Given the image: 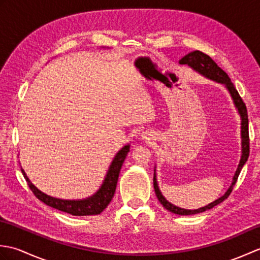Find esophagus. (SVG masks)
<instances>
[{
    "instance_id": "1",
    "label": "esophagus",
    "mask_w": 260,
    "mask_h": 260,
    "mask_svg": "<svg viewBox=\"0 0 260 260\" xmlns=\"http://www.w3.org/2000/svg\"><path fill=\"white\" fill-rule=\"evenodd\" d=\"M142 139L143 140H146V141H150V140H152V134L151 133H148V132H143L142 133Z\"/></svg>"
}]
</instances>
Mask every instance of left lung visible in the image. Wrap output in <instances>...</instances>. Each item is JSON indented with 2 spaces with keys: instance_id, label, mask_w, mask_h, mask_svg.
<instances>
[{
  "instance_id": "8db88e82",
  "label": "left lung",
  "mask_w": 260,
  "mask_h": 260,
  "mask_svg": "<svg viewBox=\"0 0 260 260\" xmlns=\"http://www.w3.org/2000/svg\"><path fill=\"white\" fill-rule=\"evenodd\" d=\"M180 64H186L189 66L191 69H193L197 73L202 75L206 78L213 80L218 84H221L225 87V89L228 90L230 93L231 99H233L235 107L238 112L241 123H240V136H241V156H240V161L238 164V168H237L236 172L234 174L233 181H231V184L228 187V190L224 192V194L218 198L217 200H214L213 202L207 204L202 208L194 209V210H189V209H183L180 207L174 206L173 203L169 202L165 197L162 194L161 190H159L158 184H157V179H156V168L154 169V178H153V184H154V190H155V194L158 199V201L161 202L162 206L169 210L170 212L179 214V215H190V214H197V213H201L207 211L209 209H212L213 207L217 206V204L221 203L224 199H227L230 194V192L233 191V187L236 184V181L238 179L240 171L244 167L245 163L247 162L248 156H249V134H248V115H247V108L245 103L242 102L241 97L239 96L238 91H237L236 87L234 86L233 82H231L229 76L224 73V71L219 67V66L215 63L213 60L210 58L208 54L203 53L199 50L192 51L190 53L185 54V56L182 58L180 61Z\"/></svg>"
}]
</instances>
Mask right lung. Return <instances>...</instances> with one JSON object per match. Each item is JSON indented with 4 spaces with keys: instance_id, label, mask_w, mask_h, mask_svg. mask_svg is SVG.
<instances>
[{
    "instance_id": "obj_1",
    "label": "right lung",
    "mask_w": 260,
    "mask_h": 260,
    "mask_svg": "<svg viewBox=\"0 0 260 260\" xmlns=\"http://www.w3.org/2000/svg\"><path fill=\"white\" fill-rule=\"evenodd\" d=\"M129 144H126L114 156L101 187L92 196L85 199H78V200H66V199H59L47 194L32 183L23 169L21 168V171L27 182V185L30 186L35 196L39 200L46 203L47 206L73 215H95L102 213L107 208L109 202L112 201L116 185H117L121 165H123L127 154L129 152Z\"/></svg>"
}]
</instances>
